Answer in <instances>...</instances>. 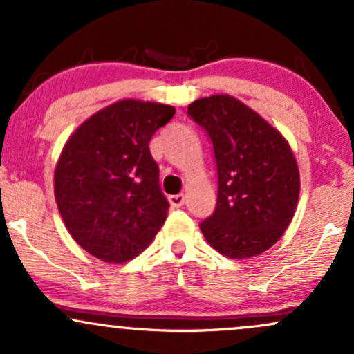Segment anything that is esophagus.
Wrapping results in <instances>:
<instances>
[{"instance_id": "34e87169", "label": "esophagus", "mask_w": 354, "mask_h": 354, "mask_svg": "<svg viewBox=\"0 0 354 354\" xmlns=\"http://www.w3.org/2000/svg\"><path fill=\"white\" fill-rule=\"evenodd\" d=\"M185 194H173V196H169V205H171L173 208H181V206L185 205Z\"/></svg>"}]
</instances>
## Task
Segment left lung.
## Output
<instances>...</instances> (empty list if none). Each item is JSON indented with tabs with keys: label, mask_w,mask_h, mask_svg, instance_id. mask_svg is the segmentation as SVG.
<instances>
[{
	"label": "left lung",
	"mask_w": 354,
	"mask_h": 354,
	"mask_svg": "<svg viewBox=\"0 0 354 354\" xmlns=\"http://www.w3.org/2000/svg\"><path fill=\"white\" fill-rule=\"evenodd\" d=\"M188 115L208 131L218 168L216 209L203 236L231 259L261 254L283 236L299 200V169L273 124L230 95L200 98Z\"/></svg>",
	"instance_id": "left-lung-1"
}]
</instances>
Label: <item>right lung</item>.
Instances as JSON below:
<instances>
[{"label": "right lung", "instance_id": "add662e5", "mask_svg": "<svg viewBox=\"0 0 354 354\" xmlns=\"http://www.w3.org/2000/svg\"><path fill=\"white\" fill-rule=\"evenodd\" d=\"M176 109L120 100L83 121L55 168V198L68 233L95 258L129 261L165 225L169 203L149 140Z\"/></svg>", "mask_w": 354, "mask_h": 354}]
</instances>
